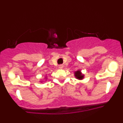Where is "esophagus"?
Wrapping results in <instances>:
<instances>
[{"label":"esophagus","instance_id":"1","mask_svg":"<svg viewBox=\"0 0 123 123\" xmlns=\"http://www.w3.org/2000/svg\"><path fill=\"white\" fill-rule=\"evenodd\" d=\"M58 68H59L60 69H63V65H59V66H58Z\"/></svg>","mask_w":123,"mask_h":123}]
</instances>
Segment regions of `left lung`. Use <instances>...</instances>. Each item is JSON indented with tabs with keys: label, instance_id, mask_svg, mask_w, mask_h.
<instances>
[{
	"label": "left lung",
	"instance_id": "8db88e82",
	"mask_svg": "<svg viewBox=\"0 0 123 123\" xmlns=\"http://www.w3.org/2000/svg\"><path fill=\"white\" fill-rule=\"evenodd\" d=\"M74 76L76 79H79V80H82L84 78V75L82 74L81 71L80 70H78V71H75L74 72Z\"/></svg>",
	"mask_w": 123,
	"mask_h": 123
}]
</instances>
